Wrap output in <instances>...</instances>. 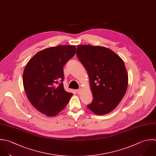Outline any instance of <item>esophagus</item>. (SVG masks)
<instances>
[{
	"label": "esophagus",
	"mask_w": 156,
	"mask_h": 156,
	"mask_svg": "<svg viewBox=\"0 0 156 156\" xmlns=\"http://www.w3.org/2000/svg\"><path fill=\"white\" fill-rule=\"evenodd\" d=\"M76 92H77V93H78V94H81V89H77V90H76Z\"/></svg>",
	"instance_id": "obj_1"
}]
</instances>
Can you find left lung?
<instances>
[{
	"label": "left lung",
	"instance_id": "obj_1",
	"mask_svg": "<svg viewBox=\"0 0 156 156\" xmlns=\"http://www.w3.org/2000/svg\"><path fill=\"white\" fill-rule=\"evenodd\" d=\"M76 55L89 77L94 98L87 108L97 115L109 113L127 90L128 75L123 61L112 50L102 46L78 45Z\"/></svg>",
	"mask_w": 156,
	"mask_h": 156
}]
</instances>
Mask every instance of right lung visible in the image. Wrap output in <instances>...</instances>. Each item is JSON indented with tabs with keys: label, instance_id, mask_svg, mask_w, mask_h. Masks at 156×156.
Returning a JSON list of instances; mask_svg holds the SVG:
<instances>
[{
	"label": "right lung",
	"instance_id": "1",
	"mask_svg": "<svg viewBox=\"0 0 156 156\" xmlns=\"http://www.w3.org/2000/svg\"><path fill=\"white\" fill-rule=\"evenodd\" d=\"M76 53L75 45H58L37 52L27 62L23 84L30 103L53 117L68 104L73 94L64 89L63 67Z\"/></svg>",
	"mask_w": 156,
	"mask_h": 156
}]
</instances>
